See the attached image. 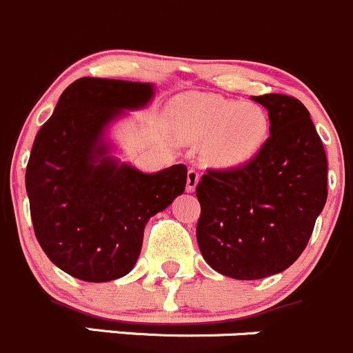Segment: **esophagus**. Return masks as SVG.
<instances>
[{"label": "esophagus", "mask_w": 353, "mask_h": 353, "mask_svg": "<svg viewBox=\"0 0 353 353\" xmlns=\"http://www.w3.org/2000/svg\"><path fill=\"white\" fill-rule=\"evenodd\" d=\"M198 181H200V174H198L194 169L188 170V177H186V191H188V193H193V191L196 190Z\"/></svg>", "instance_id": "34e87169"}]
</instances>
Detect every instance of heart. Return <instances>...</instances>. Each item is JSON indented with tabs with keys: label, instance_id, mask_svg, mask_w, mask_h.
<instances>
[{
	"label": "heart",
	"instance_id": "b5f03b06",
	"mask_svg": "<svg viewBox=\"0 0 353 353\" xmlns=\"http://www.w3.org/2000/svg\"><path fill=\"white\" fill-rule=\"evenodd\" d=\"M176 119L181 138L210 141L212 160L228 169L252 162L271 136V117L265 108L214 94L181 100Z\"/></svg>",
	"mask_w": 353,
	"mask_h": 353
}]
</instances>
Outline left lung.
Masks as SVG:
<instances>
[{"instance_id":"8db88e82","label":"left lung","mask_w":353,"mask_h":353,"mask_svg":"<svg viewBox=\"0 0 353 353\" xmlns=\"http://www.w3.org/2000/svg\"><path fill=\"white\" fill-rule=\"evenodd\" d=\"M271 117L262 152L208 170L196 186V239L205 262L252 281L288 269L305 250L327 198V159L310 114L286 94L252 97Z\"/></svg>"}]
</instances>
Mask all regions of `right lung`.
I'll return each instance as SVG.
<instances>
[{"label":"right lung","instance_id":"1","mask_svg":"<svg viewBox=\"0 0 353 353\" xmlns=\"http://www.w3.org/2000/svg\"><path fill=\"white\" fill-rule=\"evenodd\" d=\"M153 97L150 82L77 79L34 139L26 170L34 232L48 259L82 281L129 274L146 222L184 193L186 165L141 172L115 157L108 138Z\"/></svg>","mask_w":353,"mask_h":353}]
</instances>
